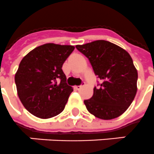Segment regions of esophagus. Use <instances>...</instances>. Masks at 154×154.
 Wrapping results in <instances>:
<instances>
[{"mask_svg":"<svg viewBox=\"0 0 154 154\" xmlns=\"http://www.w3.org/2000/svg\"><path fill=\"white\" fill-rule=\"evenodd\" d=\"M83 85H84V83H83ZM83 85H80V86H75V89L80 90L81 88H82V87H83Z\"/></svg>","mask_w":154,"mask_h":154,"instance_id":"esophagus-1","label":"esophagus"}]
</instances>
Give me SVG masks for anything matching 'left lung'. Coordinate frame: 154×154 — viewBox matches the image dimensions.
<instances>
[{"label": "left lung", "instance_id": "1", "mask_svg": "<svg viewBox=\"0 0 154 154\" xmlns=\"http://www.w3.org/2000/svg\"><path fill=\"white\" fill-rule=\"evenodd\" d=\"M88 58L94 74L102 81L93 96L84 100L87 110L96 118L110 120L122 115L137 93V71L130 54L106 40L76 45Z\"/></svg>", "mask_w": 154, "mask_h": 154}]
</instances>
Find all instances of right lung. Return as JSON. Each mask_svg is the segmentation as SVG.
Returning a JSON list of instances; mask_svg holds the SVG:
<instances>
[{"label":"right lung","instance_id":"obj_1","mask_svg":"<svg viewBox=\"0 0 154 154\" xmlns=\"http://www.w3.org/2000/svg\"><path fill=\"white\" fill-rule=\"evenodd\" d=\"M71 45L45 44L28 52L15 75L17 94L25 109L40 119H50L64 110L73 88L62 70L74 51Z\"/></svg>","mask_w":154,"mask_h":154}]
</instances>
